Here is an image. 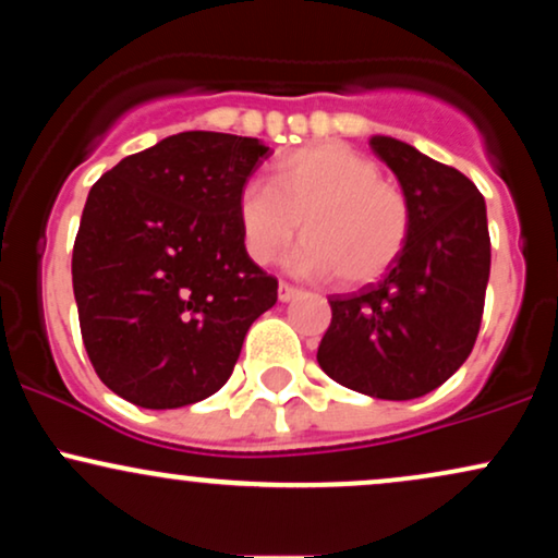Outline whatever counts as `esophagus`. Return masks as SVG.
<instances>
[{"mask_svg": "<svg viewBox=\"0 0 558 558\" xmlns=\"http://www.w3.org/2000/svg\"><path fill=\"white\" fill-rule=\"evenodd\" d=\"M299 293H301V291H299L296 286H291V283H286V280H280V286H278V299H280V301L296 299Z\"/></svg>", "mask_w": 558, "mask_h": 558, "instance_id": "1", "label": "esophagus"}]
</instances>
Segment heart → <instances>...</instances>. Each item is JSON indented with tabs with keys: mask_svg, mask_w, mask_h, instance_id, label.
<instances>
[{
	"mask_svg": "<svg viewBox=\"0 0 558 558\" xmlns=\"http://www.w3.org/2000/svg\"><path fill=\"white\" fill-rule=\"evenodd\" d=\"M239 230L243 248L267 265L280 248L306 235L291 254L304 275H330L345 286L375 280L403 252L412 228L409 198L380 178L375 159L336 141L288 151L270 168V185L241 191Z\"/></svg>",
	"mask_w": 558,
	"mask_h": 558,
	"instance_id": "obj_1",
	"label": "heart"
}]
</instances>
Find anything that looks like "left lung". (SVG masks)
<instances>
[{"label":"left lung","mask_w":558,"mask_h":558,"mask_svg":"<svg viewBox=\"0 0 558 558\" xmlns=\"http://www.w3.org/2000/svg\"><path fill=\"white\" fill-rule=\"evenodd\" d=\"M369 146L399 178L412 228L386 278L328 299L317 362L345 388L409 401L444 386L472 354L490 275L488 217L464 172L388 136Z\"/></svg>","instance_id":"8db88e82"}]
</instances>
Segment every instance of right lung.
I'll return each mask as SVG.
<instances>
[{"label":"right lung","instance_id":"add662e5","mask_svg":"<svg viewBox=\"0 0 558 558\" xmlns=\"http://www.w3.org/2000/svg\"><path fill=\"white\" fill-rule=\"evenodd\" d=\"M259 138L185 131L92 185L73 246L83 345L120 399L178 409L220 390L278 280L243 248L239 196Z\"/></svg>","mask_w":558,"mask_h":558}]
</instances>
